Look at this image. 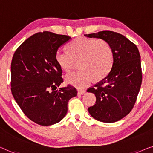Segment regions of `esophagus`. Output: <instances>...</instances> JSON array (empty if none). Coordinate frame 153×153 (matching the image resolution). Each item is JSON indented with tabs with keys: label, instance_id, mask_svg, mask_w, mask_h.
Listing matches in <instances>:
<instances>
[{
	"label": "esophagus",
	"instance_id": "34e87169",
	"mask_svg": "<svg viewBox=\"0 0 153 153\" xmlns=\"http://www.w3.org/2000/svg\"><path fill=\"white\" fill-rule=\"evenodd\" d=\"M86 92V90H82V89H79L78 91H77V93H78V94H79V95H82V94H84Z\"/></svg>",
	"mask_w": 153,
	"mask_h": 153
}]
</instances>
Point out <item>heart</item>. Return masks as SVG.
I'll return each mask as SVG.
<instances>
[{
    "instance_id": "obj_1",
    "label": "heart",
    "mask_w": 153,
    "mask_h": 153,
    "mask_svg": "<svg viewBox=\"0 0 153 153\" xmlns=\"http://www.w3.org/2000/svg\"><path fill=\"white\" fill-rule=\"evenodd\" d=\"M68 52L58 50L55 60L62 70L71 71L79 62V71L66 75V81L77 88L89 85L94 77L100 79L109 74L114 64V51L110 44L100 39L77 38L68 44Z\"/></svg>"
}]
</instances>
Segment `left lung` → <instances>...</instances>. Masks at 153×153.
Instances as JSON below:
<instances>
[{
  "label": "left lung",
  "mask_w": 153,
  "mask_h": 153,
  "mask_svg": "<svg viewBox=\"0 0 153 153\" xmlns=\"http://www.w3.org/2000/svg\"><path fill=\"white\" fill-rule=\"evenodd\" d=\"M108 42L114 51V64L109 74L87 91L95 94V105L88 108L99 121L114 123L130 112L136 102L142 82L141 57L136 45L113 31L85 34Z\"/></svg>",
  "instance_id": "1"
}]
</instances>
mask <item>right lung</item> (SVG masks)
<instances>
[{"label":"right lung","instance_id":"1","mask_svg":"<svg viewBox=\"0 0 153 153\" xmlns=\"http://www.w3.org/2000/svg\"><path fill=\"white\" fill-rule=\"evenodd\" d=\"M69 36L44 31L27 38L15 51L11 63L12 96L24 114L36 124L51 126L68 111L76 88L57 87L63 82L62 70L55 60L59 46Z\"/></svg>","mask_w":153,"mask_h":153}]
</instances>
